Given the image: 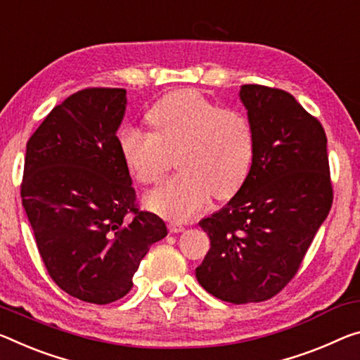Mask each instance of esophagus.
I'll use <instances>...</instances> for the list:
<instances>
[{"instance_id": "esophagus-1", "label": "esophagus", "mask_w": 360, "mask_h": 360, "mask_svg": "<svg viewBox=\"0 0 360 360\" xmlns=\"http://www.w3.org/2000/svg\"><path fill=\"white\" fill-rule=\"evenodd\" d=\"M168 229H169V232H171V233H178V232L186 231V227L182 226V224H179V222H169V224H168Z\"/></svg>"}]
</instances>
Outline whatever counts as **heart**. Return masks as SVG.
I'll use <instances>...</instances> for the list:
<instances>
[{
    "label": "heart",
    "instance_id": "1",
    "mask_svg": "<svg viewBox=\"0 0 360 360\" xmlns=\"http://www.w3.org/2000/svg\"><path fill=\"white\" fill-rule=\"evenodd\" d=\"M152 133L124 128L118 149L131 174L155 184L176 155L179 173L146 195L150 210L171 219H189L211 195L229 198L248 178L255 158V133L248 117L219 108L192 89L174 91L147 112Z\"/></svg>",
    "mask_w": 360,
    "mask_h": 360
}]
</instances>
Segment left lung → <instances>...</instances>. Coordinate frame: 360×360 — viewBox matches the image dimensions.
I'll return each mask as SVG.
<instances>
[{"label": "left lung", "mask_w": 360, "mask_h": 360, "mask_svg": "<svg viewBox=\"0 0 360 360\" xmlns=\"http://www.w3.org/2000/svg\"><path fill=\"white\" fill-rule=\"evenodd\" d=\"M255 133L248 178L224 208L202 219L210 250L198 283L233 304L271 300L298 272L333 202L327 136L283 89L243 84Z\"/></svg>", "instance_id": "1"}]
</instances>
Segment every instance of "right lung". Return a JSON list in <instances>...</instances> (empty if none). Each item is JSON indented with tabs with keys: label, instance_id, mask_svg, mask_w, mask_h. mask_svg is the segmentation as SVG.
<instances>
[{
	"label": "right lung",
	"instance_id": "add662e5",
	"mask_svg": "<svg viewBox=\"0 0 360 360\" xmlns=\"http://www.w3.org/2000/svg\"><path fill=\"white\" fill-rule=\"evenodd\" d=\"M124 110L127 89H82L27 142L20 197L39 256L57 287L93 304L123 298L150 245L168 233L136 203L117 138Z\"/></svg>",
	"mask_w": 360,
	"mask_h": 360
}]
</instances>
